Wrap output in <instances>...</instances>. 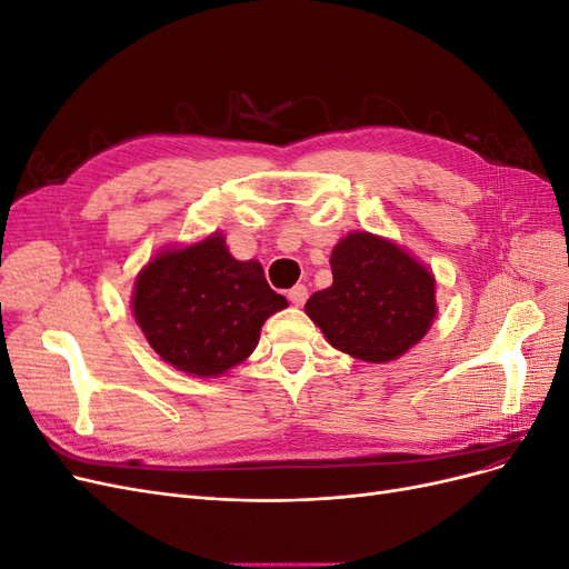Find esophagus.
Masks as SVG:
<instances>
[{
	"mask_svg": "<svg viewBox=\"0 0 569 569\" xmlns=\"http://www.w3.org/2000/svg\"><path fill=\"white\" fill-rule=\"evenodd\" d=\"M287 299H289L291 303H295V306H303L306 299H308V289H306L303 284L291 287V289L287 291Z\"/></svg>",
	"mask_w": 569,
	"mask_h": 569,
	"instance_id": "1",
	"label": "esophagus"
}]
</instances>
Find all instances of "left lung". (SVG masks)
<instances>
[{"mask_svg":"<svg viewBox=\"0 0 569 569\" xmlns=\"http://www.w3.org/2000/svg\"><path fill=\"white\" fill-rule=\"evenodd\" d=\"M332 287L306 313L335 349L366 363H389L427 335L437 316L435 274L399 244L351 232L335 247Z\"/></svg>","mask_w":569,"mask_h":569,"instance_id":"obj_1","label":"left lung"}]
</instances>
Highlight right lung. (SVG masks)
I'll return each instance as SVG.
<instances>
[{"label":"right lung","instance_id":"obj_1","mask_svg":"<svg viewBox=\"0 0 569 569\" xmlns=\"http://www.w3.org/2000/svg\"><path fill=\"white\" fill-rule=\"evenodd\" d=\"M287 308L258 261H237L222 232L163 249L134 280L132 313L151 349L173 368L218 377L256 349L263 322Z\"/></svg>","mask_w":569,"mask_h":569}]
</instances>
